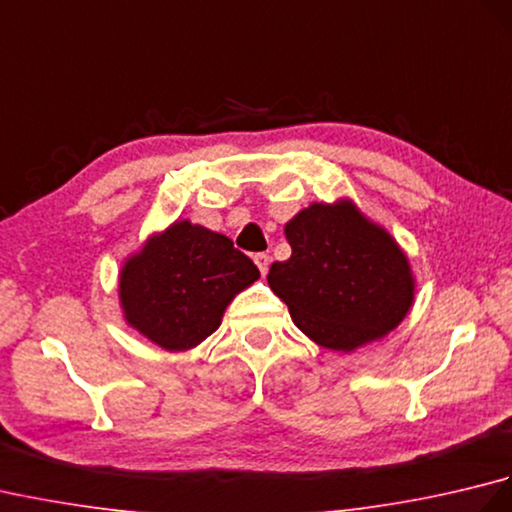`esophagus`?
<instances>
[{"mask_svg":"<svg viewBox=\"0 0 512 512\" xmlns=\"http://www.w3.org/2000/svg\"><path fill=\"white\" fill-rule=\"evenodd\" d=\"M255 264H257V268H259V273L262 275H266L268 273V264H270V257L266 255V253H257L255 257Z\"/></svg>","mask_w":512,"mask_h":512,"instance_id":"obj_1","label":"esophagus"}]
</instances>
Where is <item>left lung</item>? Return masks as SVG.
I'll list each match as a JSON object with an SVG mask.
<instances>
[{
  "instance_id": "left-lung-1",
  "label": "left lung",
  "mask_w": 512,
  "mask_h": 512,
  "mask_svg": "<svg viewBox=\"0 0 512 512\" xmlns=\"http://www.w3.org/2000/svg\"><path fill=\"white\" fill-rule=\"evenodd\" d=\"M292 255L268 270L297 328L328 350L352 352L405 319L413 277L400 246L352 202L310 204L286 224Z\"/></svg>"
}]
</instances>
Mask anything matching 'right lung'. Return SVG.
<instances>
[{
	"label": "right lung",
	"mask_w": 512,
	"mask_h": 512,
	"mask_svg": "<svg viewBox=\"0 0 512 512\" xmlns=\"http://www.w3.org/2000/svg\"><path fill=\"white\" fill-rule=\"evenodd\" d=\"M257 279V266L231 239L184 220L127 259L118 295L132 328L182 352L220 328L231 299Z\"/></svg>",
	"instance_id": "right-lung-1"
}]
</instances>
